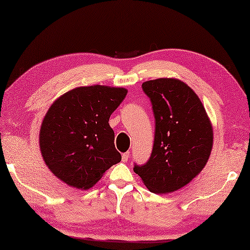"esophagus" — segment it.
Here are the masks:
<instances>
[{
    "label": "esophagus",
    "mask_w": 250,
    "mask_h": 250,
    "mask_svg": "<svg viewBox=\"0 0 250 250\" xmlns=\"http://www.w3.org/2000/svg\"><path fill=\"white\" fill-rule=\"evenodd\" d=\"M128 158H129V152H126V153H124V154L122 155V161L124 162V163L127 162Z\"/></svg>",
    "instance_id": "obj_1"
}]
</instances>
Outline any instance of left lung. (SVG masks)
Returning <instances> with one entry per match:
<instances>
[{
  "mask_svg": "<svg viewBox=\"0 0 250 250\" xmlns=\"http://www.w3.org/2000/svg\"><path fill=\"white\" fill-rule=\"evenodd\" d=\"M155 117L154 145L148 161L134 164L145 186L168 194L187 185L208 162L212 127L202 102L189 86L175 79L142 84Z\"/></svg>",
  "mask_w": 250,
  "mask_h": 250,
  "instance_id": "obj_1",
  "label": "left lung"
}]
</instances>
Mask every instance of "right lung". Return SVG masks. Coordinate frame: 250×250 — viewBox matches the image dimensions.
I'll return each mask as SVG.
<instances>
[{
  "mask_svg": "<svg viewBox=\"0 0 250 250\" xmlns=\"http://www.w3.org/2000/svg\"><path fill=\"white\" fill-rule=\"evenodd\" d=\"M127 89L103 85L72 89L53 103L40 132L41 153L57 178L88 189L122 156L114 144L109 117Z\"/></svg>",
  "mask_w": 250,
  "mask_h": 250,
  "instance_id": "obj_1",
  "label": "right lung"
}]
</instances>
